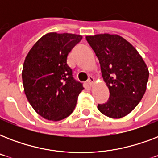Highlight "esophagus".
Listing matches in <instances>:
<instances>
[{
    "label": "esophagus",
    "instance_id": "1",
    "mask_svg": "<svg viewBox=\"0 0 158 158\" xmlns=\"http://www.w3.org/2000/svg\"><path fill=\"white\" fill-rule=\"evenodd\" d=\"M94 82H95V79H94V77L90 76L89 78V80H88V84H89V85L90 87H92L93 85L94 84Z\"/></svg>",
    "mask_w": 158,
    "mask_h": 158
}]
</instances>
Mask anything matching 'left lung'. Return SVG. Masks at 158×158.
<instances>
[{"label":"left lung","instance_id":"1","mask_svg":"<svg viewBox=\"0 0 158 158\" xmlns=\"http://www.w3.org/2000/svg\"><path fill=\"white\" fill-rule=\"evenodd\" d=\"M101 64L102 76L110 98L98 104L99 111L113 119L122 118L132 111L147 89L149 72L135 48L117 34L101 33L86 36Z\"/></svg>","mask_w":158,"mask_h":158}]
</instances>
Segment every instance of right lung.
I'll use <instances>...</instances> for the list:
<instances>
[{
	"mask_svg": "<svg viewBox=\"0 0 158 158\" xmlns=\"http://www.w3.org/2000/svg\"><path fill=\"white\" fill-rule=\"evenodd\" d=\"M82 38L74 33H48L33 46L24 60L23 90L33 110L44 119L63 120L76 106L84 88L72 76L67 57Z\"/></svg>",
	"mask_w": 158,
	"mask_h": 158,
	"instance_id": "right-lung-1",
	"label": "right lung"
}]
</instances>
